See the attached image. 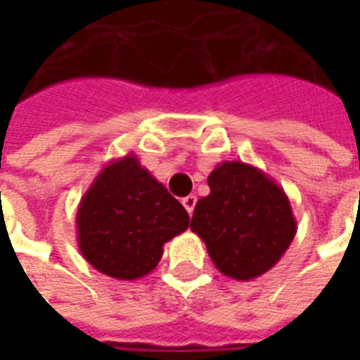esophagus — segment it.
Wrapping results in <instances>:
<instances>
[{
    "instance_id": "esophagus-1",
    "label": "esophagus",
    "mask_w": 360,
    "mask_h": 360,
    "mask_svg": "<svg viewBox=\"0 0 360 360\" xmlns=\"http://www.w3.org/2000/svg\"><path fill=\"white\" fill-rule=\"evenodd\" d=\"M183 206H185V210L188 212V214H193V210H195L196 206V196L195 195H188L183 198Z\"/></svg>"
}]
</instances>
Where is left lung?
Listing matches in <instances>:
<instances>
[{"instance_id":"1","label":"left lung","mask_w":360,"mask_h":360,"mask_svg":"<svg viewBox=\"0 0 360 360\" xmlns=\"http://www.w3.org/2000/svg\"><path fill=\"white\" fill-rule=\"evenodd\" d=\"M210 195L195 206L191 229L227 278L249 281L278 264L297 233L285 191L258 167L221 162L208 175Z\"/></svg>"}]
</instances>
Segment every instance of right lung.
Masks as SVG:
<instances>
[{"label":"right lung","mask_w":360,"mask_h":360,"mask_svg":"<svg viewBox=\"0 0 360 360\" xmlns=\"http://www.w3.org/2000/svg\"><path fill=\"white\" fill-rule=\"evenodd\" d=\"M187 227V210L134 154L103 165L77 210V241L84 260L127 281L148 276L165 243Z\"/></svg>","instance_id":"add662e5"}]
</instances>
